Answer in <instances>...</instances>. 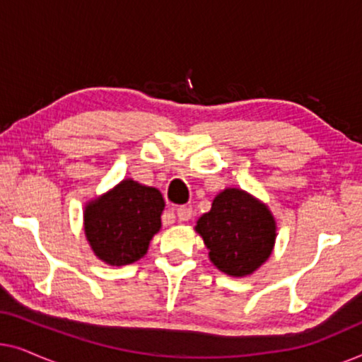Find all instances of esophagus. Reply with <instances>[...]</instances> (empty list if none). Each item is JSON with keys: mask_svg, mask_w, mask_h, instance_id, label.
Instances as JSON below:
<instances>
[{"mask_svg": "<svg viewBox=\"0 0 362 362\" xmlns=\"http://www.w3.org/2000/svg\"><path fill=\"white\" fill-rule=\"evenodd\" d=\"M176 216L180 221H189L192 217V207L191 206H180L176 209Z\"/></svg>", "mask_w": 362, "mask_h": 362, "instance_id": "34e87169", "label": "esophagus"}]
</instances>
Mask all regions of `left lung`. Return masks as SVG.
<instances>
[{
	"label": "left lung",
	"instance_id": "obj_1",
	"mask_svg": "<svg viewBox=\"0 0 362 362\" xmlns=\"http://www.w3.org/2000/svg\"><path fill=\"white\" fill-rule=\"evenodd\" d=\"M196 232L217 269L230 276H245L270 257L276 224L264 202L237 187H227L214 197L211 211L197 219Z\"/></svg>",
	"mask_w": 362,
	"mask_h": 362
}]
</instances>
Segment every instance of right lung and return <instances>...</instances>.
Returning <instances> with one entry per match:
<instances>
[{
  "label": "right lung",
  "instance_id": "1",
  "mask_svg": "<svg viewBox=\"0 0 362 362\" xmlns=\"http://www.w3.org/2000/svg\"><path fill=\"white\" fill-rule=\"evenodd\" d=\"M163 209L165 199L156 187L123 180L83 211V230L93 254L117 267L140 260L160 230Z\"/></svg>",
  "mask_w": 362,
  "mask_h": 362
}]
</instances>
